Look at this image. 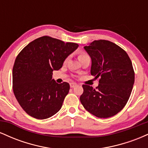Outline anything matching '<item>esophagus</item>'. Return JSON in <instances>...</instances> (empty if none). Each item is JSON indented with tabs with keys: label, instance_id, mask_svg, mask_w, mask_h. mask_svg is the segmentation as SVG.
<instances>
[{
	"label": "esophagus",
	"instance_id": "34e87169",
	"mask_svg": "<svg viewBox=\"0 0 148 148\" xmlns=\"http://www.w3.org/2000/svg\"><path fill=\"white\" fill-rule=\"evenodd\" d=\"M77 86V84L76 83H70V87L71 88H74Z\"/></svg>",
	"mask_w": 148,
	"mask_h": 148
}]
</instances>
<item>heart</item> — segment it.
I'll list each match as a JSON object with an SVG mask.
<instances>
[{
    "label": "heart",
    "instance_id": "heart-1",
    "mask_svg": "<svg viewBox=\"0 0 148 148\" xmlns=\"http://www.w3.org/2000/svg\"><path fill=\"white\" fill-rule=\"evenodd\" d=\"M86 56H88V55L86 53H85V52H81L79 53V59L82 58H84Z\"/></svg>",
    "mask_w": 148,
    "mask_h": 148
}]
</instances>
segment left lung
Returning a JSON list of instances; mask_svg holds the SVG:
<instances>
[{
	"mask_svg": "<svg viewBox=\"0 0 148 148\" xmlns=\"http://www.w3.org/2000/svg\"><path fill=\"white\" fill-rule=\"evenodd\" d=\"M91 58V75L99 78L94 89L83 85L80 101L86 110L100 118L116 115L128 101L134 84V71L128 54L108 40H95L84 47Z\"/></svg>",
	"mask_w": 148,
	"mask_h": 148,
	"instance_id": "8db88e82",
	"label": "left lung"
}]
</instances>
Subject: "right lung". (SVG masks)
Masks as SVG:
<instances>
[{"mask_svg":"<svg viewBox=\"0 0 148 148\" xmlns=\"http://www.w3.org/2000/svg\"><path fill=\"white\" fill-rule=\"evenodd\" d=\"M79 45L43 36L30 42L18 54L12 69L13 92L27 114L43 120L58 113L69 90L67 82L57 84L53 71Z\"/></svg>","mask_w":148,"mask_h":148,"instance_id":"right-lung-1","label":"right lung"}]
</instances>
